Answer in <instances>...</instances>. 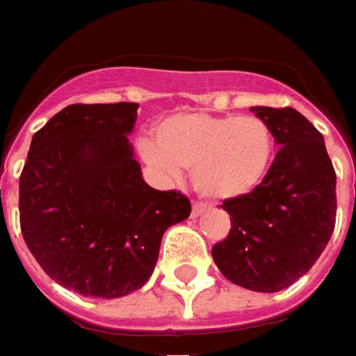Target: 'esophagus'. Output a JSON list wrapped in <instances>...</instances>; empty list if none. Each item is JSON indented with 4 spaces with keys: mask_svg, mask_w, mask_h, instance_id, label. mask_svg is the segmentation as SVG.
Wrapping results in <instances>:
<instances>
[{
    "mask_svg": "<svg viewBox=\"0 0 356 356\" xmlns=\"http://www.w3.org/2000/svg\"><path fill=\"white\" fill-rule=\"evenodd\" d=\"M207 205L205 203H201V201H193V205H191V216H199L201 213H205Z\"/></svg>",
    "mask_w": 356,
    "mask_h": 356,
    "instance_id": "esophagus-1",
    "label": "esophagus"
}]
</instances>
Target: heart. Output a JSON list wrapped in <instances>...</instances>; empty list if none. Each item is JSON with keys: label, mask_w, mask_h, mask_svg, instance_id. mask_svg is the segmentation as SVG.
Masks as SVG:
<instances>
[{"label": "heart", "mask_w": 356, "mask_h": 356, "mask_svg": "<svg viewBox=\"0 0 356 356\" xmlns=\"http://www.w3.org/2000/svg\"><path fill=\"white\" fill-rule=\"evenodd\" d=\"M142 157L166 176L191 168L199 193L214 201L249 195L266 180L276 138L266 120L239 115L180 113L155 126V143H140Z\"/></svg>", "instance_id": "1"}]
</instances>
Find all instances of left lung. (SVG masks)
<instances>
[{
    "mask_svg": "<svg viewBox=\"0 0 356 356\" xmlns=\"http://www.w3.org/2000/svg\"><path fill=\"white\" fill-rule=\"evenodd\" d=\"M280 145L266 180L249 195L224 201L228 236L214 243L224 278L272 293L311 270L335 226V170L322 134L291 107H251Z\"/></svg>",
    "mask_w": 356,
    "mask_h": 356,
    "instance_id": "1",
    "label": "left lung"
}]
</instances>
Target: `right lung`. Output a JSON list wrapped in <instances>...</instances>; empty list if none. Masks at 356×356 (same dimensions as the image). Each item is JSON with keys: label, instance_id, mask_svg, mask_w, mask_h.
<instances>
[{"label": "right lung", "instance_id": "1", "mask_svg": "<svg viewBox=\"0 0 356 356\" xmlns=\"http://www.w3.org/2000/svg\"><path fill=\"white\" fill-rule=\"evenodd\" d=\"M138 103H74L40 128L19 180L22 238L57 284L115 299L149 280L190 199L143 182L126 134Z\"/></svg>", "mask_w": 356, "mask_h": 356}]
</instances>
